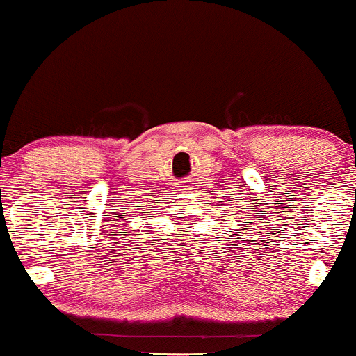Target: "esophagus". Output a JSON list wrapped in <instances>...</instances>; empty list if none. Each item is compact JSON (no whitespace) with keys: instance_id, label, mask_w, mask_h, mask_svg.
I'll use <instances>...</instances> for the list:
<instances>
[{"instance_id":"1","label":"esophagus","mask_w":356,"mask_h":356,"mask_svg":"<svg viewBox=\"0 0 356 356\" xmlns=\"http://www.w3.org/2000/svg\"><path fill=\"white\" fill-rule=\"evenodd\" d=\"M192 189V186L189 182H186V184H182V186H179V191H182V192H187V191H191Z\"/></svg>"}]
</instances>
